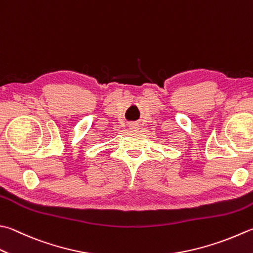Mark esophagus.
<instances>
[{
    "label": "esophagus",
    "mask_w": 253,
    "mask_h": 253,
    "mask_svg": "<svg viewBox=\"0 0 253 253\" xmlns=\"http://www.w3.org/2000/svg\"><path fill=\"white\" fill-rule=\"evenodd\" d=\"M140 125L137 122H130L128 123V128H130L131 132H136L137 130H139Z\"/></svg>",
    "instance_id": "1"
}]
</instances>
